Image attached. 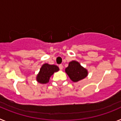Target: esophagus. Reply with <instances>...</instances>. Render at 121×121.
Returning a JSON list of instances; mask_svg holds the SVG:
<instances>
[{
	"mask_svg": "<svg viewBox=\"0 0 121 121\" xmlns=\"http://www.w3.org/2000/svg\"><path fill=\"white\" fill-rule=\"evenodd\" d=\"M59 68L60 70H62L63 69V65L62 64H60L59 65Z\"/></svg>",
	"mask_w": 121,
	"mask_h": 121,
	"instance_id": "1",
	"label": "esophagus"
}]
</instances>
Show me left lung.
<instances>
[{
	"instance_id": "obj_1",
	"label": "left lung",
	"mask_w": 121,
	"mask_h": 121,
	"mask_svg": "<svg viewBox=\"0 0 121 121\" xmlns=\"http://www.w3.org/2000/svg\"><path fill=\"white\" fill-rule=\"evenodd\" d=\"M65 72L70 79L74 82L83 79L88 75L87 70L75 60H73L68 64V67L65 68Z\"/></svg>"
}]
</instances>
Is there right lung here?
<instances>
[{
    "mask_svg": "<svg viewBox=\"0 0 121 121\" xmlns=\"http://www.w3.org/2000/svg\"><path fill=\"white\" fill-rule=\"evenodd\" d=\"M59 70V67L55 65L44 64L40 68V71L36 77L37 81L40 84H47L49 82L50 77Z\"/></svg>",
    "mask_w": 121,
    "mask_h": 121,
    "instance_id": "1",
    "label": "right lung"
}]
</instances>
